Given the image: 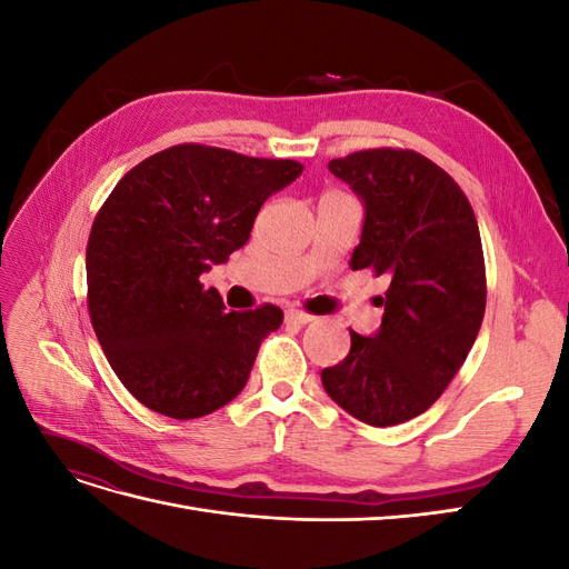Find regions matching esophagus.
<instances>
[{
    "mask_svg": "<svg viewBox=\"0 0 569 569\" xmlns=\"http://www.w3.org/2000/svg\"><path fill=\"white\" fill-rule=\"evenodd\" d=\"M284 320L291 325H308V322H313V316H308L303 311H287Z\"/></svg>",
    "mask_w": 569,
    "mask_h": 569,
    "instance_id": "1",
    "label": "esophagus"
}]
</instances>
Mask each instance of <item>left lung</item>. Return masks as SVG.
<instances>
[{
  "label": "left lung",
  "instance_id": "left-lung-1",
  "mask_svg": "<svg viewBox=\"0 0 569 569\" xmlns=\"http://www.w3.org/2000/svg\"><path fill=\"white\" fill-rule=\"evenodd\" d=\"M366 220L351 268L389 274L372 337L320 372L330 399L372 427L418 418L468 358L485 318L487 278L477 218L456 180L410 149H368L330 161Z\"/></svg>",
  "mask_w": 569,
  "mask_h": 569
}]
</instances>
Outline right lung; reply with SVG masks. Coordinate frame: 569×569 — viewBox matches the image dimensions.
<instances>
[{"instance_id":"right-lung-1","label":"right lung","mask_w":569,"mask_h":569,"mask_svg":"<svg viewBox=\"0 0 569 569\" xmlns=\"http://www.w3.org/2000/svg\"><path fill=\"white\" fill-rule=\"evenodd\" d=\"M289 159L178 144L123 176L88 242V306L118 380L161 416L192 420L244 389L278 306L226 311L199 278L247 244L263 201L301 176Z\"/></svg>"}]
</instances>
